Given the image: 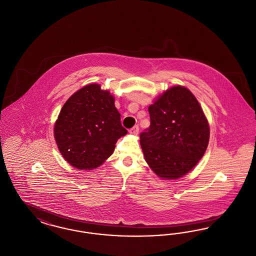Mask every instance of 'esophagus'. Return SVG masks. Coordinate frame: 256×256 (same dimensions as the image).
<instances>
[{
    "label": "esophagus",
    "mask_w": 256,
    "mask_h": 256,
    "mask_svg": "<svg viewBox=\"0 0 256 256\" xmlns=\"http://www.w3.org/2000/svg\"><path fill=\"white\" fill-rule=\"evenodd\" d=\"M130 133L132 135H137L139 133V126H134L130 130Z\"/></svg>",
    "instance_id": "34e87169"
}]
</instances>
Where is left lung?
<instances>
[{
    "mask_svg": "<svg viewBox=\"0 0 256 256\" xmlns=\"http://www.w3.org/2000/svg\"><path fill=\"white\" fill-rule=\"evenodd\" d=\"M148 112L150 128L140 134L146 162L160 178L184 176L209 144L210 126L198 101L188 88L176 85L157 97Z\"/></svg>",
    "mask_w": 256,
    "mask_h": 256,
    "instance_id": "8db88e82",
    "label": "left lung"
}]
</instances>
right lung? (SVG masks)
<instances>
[{
  "instance_id": "add662e5",
  "label": "right lung",
  "mask_w": 256,
  "mask_h": 256,
  "mask_svg": "<svg viewBox=\"0 0 256 256\" xmlns=\"http://www.w3.org/2000/svg\"><path fill=\"white\" fill-rule=\"evenodd\" d=\"M126 133L115 108L114 97L96 83L70 96L54 126L62 157L80 170L100 166L114 153L117 140Z\"/></svg>"
}]
</instances>
